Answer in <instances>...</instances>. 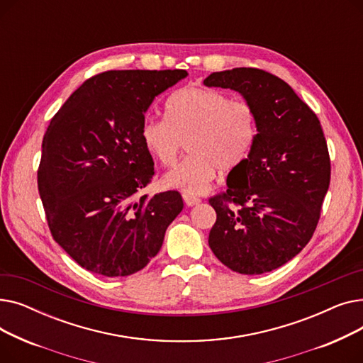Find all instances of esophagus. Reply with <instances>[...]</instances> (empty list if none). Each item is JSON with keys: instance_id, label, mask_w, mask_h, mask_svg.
<instances>
[{"instance_id": "34e87169", "label": "esophagus", "mask_w": 363, "mask_h": 363, "mask_svg": "<svg viewBox=\"0 0 363 363\" xmlns=\"http://www.w3.org/2000/svg\"><path fill=\"white\" fill-rule=\"evenodd\" d=\"M182 199H184V201H185V204L186 206H189V207H193V206H197V204H200L201 203V200L199 199V197H196V196H191V194H182Z\"/></svg>"}]
</instances>
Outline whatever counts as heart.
Returning <instances> with one entry per match:
<instances>
[{"instance_id": "b5f03b06", "label": "heart", "mask_w": 363, "mask_h": 363, "mask_svg": "<svg viewBox=\"0 0 363 363\" xmlns=\"http://www.w3.org/2000/svg\"><path fill=\"white\" fill-rule=\"evenodd\" d=\"M257 135V118L247 101L211 88L186 86L164 104V121L147 119L141 126L145 150L162 166L174 167L184 144L189 156L163 179L166 186L201 194L212 184L216 167L231 170L249 156Z\"/></svg>"}]
</instances>
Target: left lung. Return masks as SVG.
<instances>
[{
	"label": "left lung",
	"instance_id": "8db88e82",
	"mask_svg": "<svg viewBox=\"0 0 363 363\" xmlns=\"http://www.w3.org/2000/svg\"><path fill=\"white\" fill-rule=\"evenodd\" d=\"M206 86L230 88L250 103L257 135L228 175L226 193L208 200L215 256L234 272L260 275L297 256L319 220L331 163L319 119L278 76L255 67L215 72Z\"/></svg>",
	"mask_w": 363,
	"mask_h": 363
}]
</instances>
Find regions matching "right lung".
I'll return each mask as SVG.
<instances>
[{
    "label": "right lung",
    "mask_w": 363,
    "mask_h": 363,
    "mask_svg": "<svg viewBox=\"0 0 363 363\" xmlns=\"http://www.w3.org/2000/svg\"><path fill=\"white\" fill-rule=\"evenodd\" d=\"M186 70H108L55 113L43 140L38 189L52 238L84 269L128 277L145 268L182 211L178 191L138 193L155 175L144 113Z\"/></svg>",
    "instance_id": "1"
}]
</instances>
